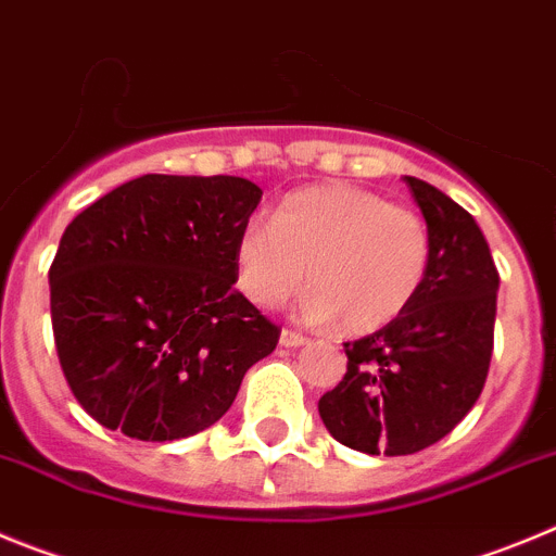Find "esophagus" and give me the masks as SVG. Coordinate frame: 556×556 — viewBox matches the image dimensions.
<instances>
[{
  "label": "esophagus",
  "instance_id": "obj_1",
  "mask_svg": "<svg viewBox=\"0 0 556 556\" xmlns=\"http://www.w3.org/2000/svg\"><path fill=\"white\" fill-rule=\"evenodd\" d=\"M279 343H282L285 349H296V346H304V343H307V338H304L302 332H296V329H282V334H279Z\"/></svg>",
  "mask_w": 556,
  "mask_h": 556
}]
</instances>
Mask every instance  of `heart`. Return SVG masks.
I'll return each instance as SVG.
<instances>
[{
	"label": "heart",
	"mask_w": 556,
	"mask_h": 556,
	"mask_svg": "<svg viewBox=\"0 0 556 556\" xmlns=\"http://www.w3.org/2000/svg\"><path fill=\"white\" fill-rule=\"evenodd\" d=\"M432 235L415 210L357 185L293 191L271 224L249 222L235 241V274L257 307H279L307 279L302 313L352 334L396 321L427 282ZM308 277H303V268Z\"/></svg>",
	"instance_id": "b5f03b06"
}]
</instances>
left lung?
I'll use <instances>...</instances> for the list:
<instances>
[{
	"label": "left lung",
	"instance_id": "8db88e82",
	"mask_svg": "<svg viewBox=\"0 0 556 556\" xmlns=\"http://www.w3.org/2000/svg\"><path fill=\"white\" fill-rule=\"evenodd\" d=\"M432 235V263L396 321L343 343L346 377L318 402L338 443L402 457L446 438L484 388L493 354L498 271L468 210L404 177Z\"/></svg>",
	"mask_w": 556,
	"mask_h": 556
}]
</instances>
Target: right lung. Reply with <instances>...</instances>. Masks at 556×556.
I'll return each mask as SVG.
<instances>
[{
	"mask_svg": "<svg viewBox=\"0 0 556 556\" xmlns=\"http://www.w3.org/2000/svg\"><path fill=\"white\" fill-rule=\"evenodd\" d=\"M260 197L243 177L143 174L68 224L49 268L52 332L93 421L191 438L277 349V324L235 290V241Z\"/></svg>",
	"mask_w": 556,
	"mask_h": 556,
	"instance_id": "1",
	"label": "right lung"
}]
</instances>
